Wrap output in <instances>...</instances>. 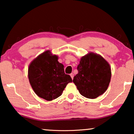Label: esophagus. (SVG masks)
I'll use <instances>...</instances> for the list:
<instances>
[{"instance_id": "esophagus-1", "label": "esophagus", "mask_w": 134, "mask_h": 134, "mask_svg": "<svg viewBox=\"0 0 134 134\" xmlns=\"http://www.w3.org/2000/svg\"><path fill=\"white\" fill-rule=\"evenodd\" d=\"M70 76L71 77V78H72V79H73V78H74V74H73V73H71V74H70Z\"/></svg>"}]
</instances>
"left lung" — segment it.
<instances>
[{
	"mask_svg": "<svg viewBox=\"0 0 134 134\" xmlns=\"http://www.w3.org/2000/svg\"><path fill=\"white\" fill-rule=\"evenodd\" d=\"M78 74L73 79L80 94L95 99L107 90L111 79V68L99 55L90 52L80 59Z\"/></svg>",
	"mask_w": 134,
	"mask_h": 134,
	"instance_id": "left-lung-1",
	"label": "left lung"
}]
</instances>
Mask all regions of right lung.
I'll return each instance as SVG.
<instances>
[{"label": "right lung", "instance_id": "right-lung-1", "mask_svg": "<svg viewBox=\"0 0 134 134\" xmlns=\"http://www.w3.org/2000/svg\"><path fill=\"white\" fill-rule=\"evenodd\" d=\"M29 82L35 93L40 98L52 100L58 98L72 79L64 71L58 57L47 51L33 60L28 69Z\"/></svg>", "mask_w": 134, "mask_h": 134}]
</instances>
